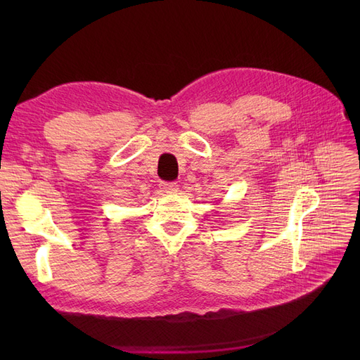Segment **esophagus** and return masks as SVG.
Wrapping results in <instances>:
<instances>
[{"label": "esophagus", "mask_w": 360, "mask_h": 360, "mask_svg": "<svg viewBox=\"0 0 360 360\" xmlns=\"http://www.w3.org/2000/svg\"><path fill=\"white\" fill-rule=\"evenodd\" d=\"M159 188H160L162 192H165V193H174V192H177V189H179L177 183H174V181H160Z\"/></svg>", "instance_id": "esophagus-1"}]
</instances>
